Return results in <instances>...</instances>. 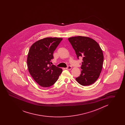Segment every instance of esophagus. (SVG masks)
<instances>
[{"label": "esophagus", "mask_w": 125, "mask_h": 125, "mask_svg": "<svg viewBox=\"0 0 125 125\" xmlns=\"http://www.w3.org/2000/svg\"><path fill=\"white\" fill-rule=\"evenodd\" d=\"M67 70H71L72 68V66H67V67L66 68Z\"/></svg>", "instance_id": "obj_1"}]
</instances>
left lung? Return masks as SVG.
I'll use <instances>...</instances> for the list:
<instances>
[{
    "mask_svg": "<svg viewBox=\"0 0 125 125\" xmlns=\"http://www.w3.org/2000/svg\"><path fill=\"white\" fill-rule=\"evenodd\" d=\"M77 58L82 57L81 74L75 79L83 86L92 84L101 72L104 56L98 43L89 37L77 36L68 38Z\"/></svg>",
    "mask_w": 125,
    "mask_h": 125,
    "instance_id": "1",
    "label": "left lung"
}]
</instances>
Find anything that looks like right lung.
Here are the masks:
<instances>
[{
	"label": "right lung",
	"mask_w": 125,
	"mask_h": 125,
	"mask_svg": "<svg viewBox=\"0 0 125 125\" xmlns=\"http://www.w3.org/2000/svg\"><path fill=\"white\" fill-rule=\"evenodd\" d=\"M62 40L47 37L39 40L29 49L27 65L30 74L35 81L43 87L53 85L62 72V69L52 64L54 51Z\"/></svg>",
	"instance_id": "obj_1"
}]
</instances>
